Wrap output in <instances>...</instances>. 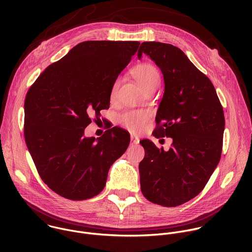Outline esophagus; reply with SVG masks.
I'll return each mask as SVG.
<instances>
[{
	"label": "esophagus",
	"instance_id": "34e87169",
	"mask_svg": "<svg viewBox=\"0 0 252 252\" xmlns=\"http://www.w3.org/2000/svg\"><path fill=\"white\" fill-rule=\"evenodd\" d=\"M130 140H131L132 145H137V143L139 142V137L137 135H135L134 133H131L130 134Z\"/></svg>",
	"mask_w": 252,
	"mask_h": 252
}]
</instances>
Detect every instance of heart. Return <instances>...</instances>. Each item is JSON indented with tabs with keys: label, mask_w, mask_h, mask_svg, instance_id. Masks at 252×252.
Masks as SVG:
<instances>
[{
	"label": "heart",
	"mask_w": 252,
	"mask_h": 252,
	"mask_svg": "<svg viewBox=\"0 0 252 252\" xmlns=\"http://www.w3.org/2000/svg\"><path fill=\"white\" fill-rule=\"evenodd\" d=\"M132 75L136 82L139 84V86L145 91L151 87L158 86L160 79L158 68L152 63H141L135 66L132 70ZM118 84L119 82L117 81L113 87V94L117 90ZM148 117V113L142 111L129 112L123 115L122 123L124 124V126H126L131 130H139L143 126H145Z\"/></svg>",
	"instance_id": "obj_1"
}]
</instances>
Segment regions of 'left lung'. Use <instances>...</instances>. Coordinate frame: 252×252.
Wrapping results in <instances>:
<instances>
[{
  "label": "left lung",
  "instance_id": "left-lung-1",
  "mask_svg": "<svg viewBox=\"0 0 252 252\" xmlns=\"http://www.w3.org/2000/svg\"><path fill=\"white\" fill-rule=\"evenodd\" d=\"M145 54L160 68L164 93L156 117V137H171L172 148L158 149L140 140L146 155L139 162L140 189L150 201L181 205L195 197L217 168L222 151L224 115L210 80L172 45L142 43Z\"/></svg>",
  "mask_w": 252,
  "mask_h": 252
}]
</instances>
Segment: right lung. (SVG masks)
I'll list each match as a JSON object with an SVG mask.
<instances>
[{
	"label": "right lung",
	"instance_id": "obj_1",
	"mask_svg": "<svg viewBox=\"0 0 252 252\" xmlns=\"http://www.w3.org/2000/svg\"><path fill=\"white\" fill-rule=\"evenodd\" d=\"M139 42L88 41L50 64L25 100V139L43 182L59 195L84 200L104 188L129 136L119 127L86 137L91 117L110 107L113 87Z\"/></svg>",
	"mask_w": 252,
	"mask_h": 252
}]
</instances>
